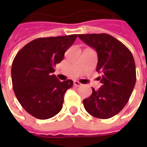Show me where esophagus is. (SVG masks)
<instances>
[{
	"instance_id": "esophagus-1",
	"label": "esophagus",
	"mask_w": 147,
	"mask_h": 147,
	"mask_svg": "<svg viewBox=\"0 0 147 147\" xmlns=\"http://www.w3.org/2000/svg\"><path fill=\"white\" fill-rule=\"evenodd\" d=\"M74 85H76V87H79V86H82V83H80L79 82H78V81H75L74 82Z\"/></svg>"
}]
</instances>
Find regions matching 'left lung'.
Instances as JSON below:
<instances>
[{
    "label": "left lung",
    "instance_id": "obj_1",
    "mask_svg": "<svg viewBox=\"0 0 147 147\" xmlns=\"http://www.w3.org/2000/svg\"><path fill=\"white\" fill-rule=\"evenodd\" d=\"M98 53L96 71L101 73L102 86L83 100L85 110L100 119L111 118L123 109L134 88L137 76L132 53L127 47L107 33L78 34Z\"/></svg>",
    "mask_w": 147,
    "mask_h": 147
}]
</instances>
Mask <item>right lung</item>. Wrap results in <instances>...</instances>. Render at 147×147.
I'll list each match as a JSON object with an SVG mask.
<instances>
[{"mask_svg": "<svg viewBox=\"0 0 147 147\" xmlns=\"http://www.w3.org/2000/svg\"><path fill=\"white\" fill-rule=\"evenodd\" d=\"M76 37L77 34L38 38L15 56L11 68L13 92L24 110L36 118H51L62 110L65 93L73 82H60L53 73Z\"/></svg>", "mask_w": 147, "mask_h": 147, "instance_id": "add662e5", "label": "right lung"}]
</instances>
